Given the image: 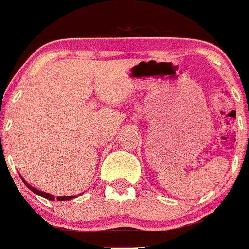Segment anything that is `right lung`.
<instances>
[{
    "label": "right lung",
    "instance_id": "obj_1",
    "mask_svg": "<svg viewBox=\"0 0 249 249\" xmlns=\"http://www.w3.org/2000/svg\"><path fill=\"white\" fill-rule=\"evenodd\" d=\"M21 179L24 180V178H21ZM24 183H25V185H26V187L29 188L30 190H32V192H34V193H36V194H37V195H39V196L44 197V199H48V200H52V201H54V200H55V197L53 196V195H50V194H47V193H44V192H41V190H38V189H36V188L31 187V185H30V184H27V183L25 182V180H24ZM74 197H76V196H59V197H57V201H66V200H71V199H74Z\"/></svg>",
    "mask_w": 249,
    "mask_h": 249
}]
</instances>
